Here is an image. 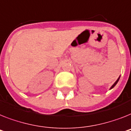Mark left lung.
<instances>
[{"label":"left lung","instance_id":"1","mask_svg":"<svg viewBox=\"0 0 131 131\" xmlns=\"http://www.w3.org/2000/svg\"><path fill=\"white\" fill-rule=\"evenodd\" d=\"M119 79H120V77H119V78L118 79H117V81H116V82L114 83V85H112V87H111V88H110V89H112V88H113L114 87V86H115L116 85V83H118V81Z\"/></svg>","mask_w":131,"mask_h":131}]
</instances>
